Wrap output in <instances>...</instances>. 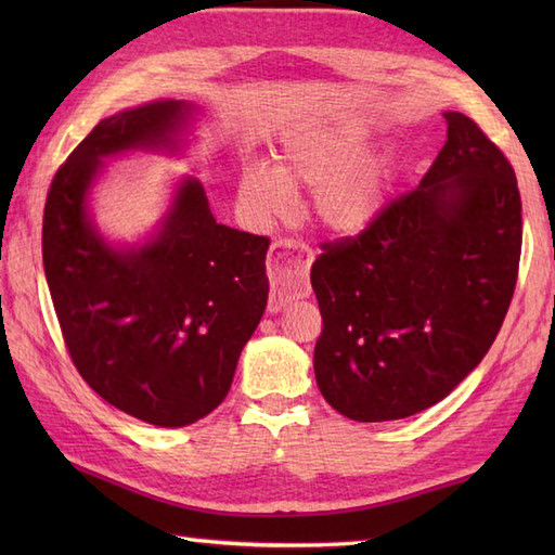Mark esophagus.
<instances>
[{"label":"esophagus","instance_id":"obj_1","mask_svg":"<svg viewBox=\"0 0 555 555\" xmlns=\"http://www.w3.org/2000/svg\"><path fill=\"white\" fill-rule=\"evenodd\" d=\"M312 264V250L298 241H276L269 250V312H279L288 302L310 296L308 269Z\"/></svg>","mask_w":555,"mask_h":555}]
</instances>
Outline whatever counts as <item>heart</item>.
Returning a JSON list of instances; mask_svg holds the SVG:
<instances>
[{
  "instance_id": "1",
  "label": "heart",
  "mask_w": 555,
  "mask_h": 555,
  "mask_svg": "<svg viewBox=\"0 0 555 555\" xmlns=\"http://www.w3.org/2000/svg\"><path fill=\"white\" fill-rule=\"evenodd\" d=\"M296 188H312L310 209L324 229L358 233L379 215L384 169L362 157V138L350 128H310L279 147L274 171L247 167L241 173L238 205L264 227L288 215Z\"/></svg>"
}]
</instances>
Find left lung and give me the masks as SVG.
I'll list each match as a JSON object with an SVG mask.
<instances>
[{"instance_id":"8db88e82","label":"left lung","mask_w":555,"mask_h":555,"mask_svg":"<svg viewBox=\"0 0 555 555\" xmlns=\"http://www.w3.org/2000/svg\"><path fill=\"white\" fill-rule=\"evenodd\" d=\"M415 191L358 235L322 243L310 281L322 312L314 376L356 422L439 403L496 340L522 250V203L499 145L460 112Z\"/></svg>"}]
</instances>
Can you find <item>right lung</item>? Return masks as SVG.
Wrapping results in <instances>:
<instances>
[{
    "instance_id": "1",
    "label": "right lung",
    "mask_w": 555,
    "mask_h": 555,
    "mask_svg": "<svg viewBox=\"0 0 555 555\" xmlns=\"http://www.w3.org/2000/svg\"><path fill=\"white\" fill-rule=\"evenodd\" d=\"M188 112L162 100L102 119L56 169L42 219L70 362L109 405L157 427H185L227 398L269 296V238L217 223L203 183H181L164 229L138 250H114L86 217L100 159L169 147Z\"/></svg>"
}]
</instances>
